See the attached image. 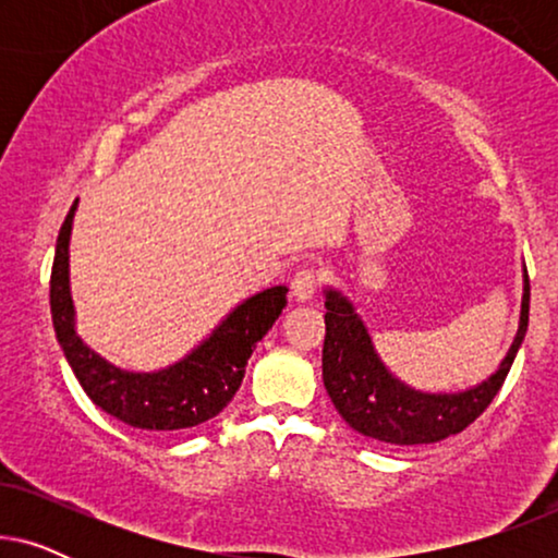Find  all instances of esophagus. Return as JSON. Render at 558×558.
<instances>
[{"label":"esophagus","instance_id":"obj_1","mask_svg":"<svg viewBox=\"0 0 558 558\" xmlns=\"http://www.w3.org/2000/svg\"><path fill=\"white\" fill-rule=\"evenodd\" d=\"M317 271L315 269H300L292 277V281H289V289H292V296L296 302H310L312 296H315L317 292Z\"/></svg>","mask_w":558,"mask_h":558}]
</instances>
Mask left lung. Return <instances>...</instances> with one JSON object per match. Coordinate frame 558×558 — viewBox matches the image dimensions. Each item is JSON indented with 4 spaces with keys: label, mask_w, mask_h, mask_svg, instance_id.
Wrapping results in <instances>:
<instances>
[{
    "label": "left lung",
    "mask_w": 558,
    "mask_h": 558,
    "mask_svg": "<svg viewBox=\"0 0 558 558\" xmlns=\"http://www.w3.org/2000/svg\"><path fill=\"white\" fill-rule=\"evenodd\" d=\"M323 294L327 307L323 348L327 396L348 426L384 445H434L470 426L500 391L529 330L531 287L523 264L521 317L498 371L490 373L483 384L462 391H422L401 380L384 363L373 345L368 325L357 315L348 294L330 284L323 289Z\"/></svg>",
    "instance_id": "obj_1"
}]
</instances>
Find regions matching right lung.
Here are the masks:
<instances>
[{"label": "right lung", "mask_w": 558, "mask_h": 558, "mask_svg": "<svg viewBox=\"0 0 558 558\" xmlns=\"http://www.w3.org/2000/svg\"><path fill=\"white\" fill-rule=\"evenodd\" d=\"M73 203L56 243L50 277V312L56 338L75 378L98 409L147 432H180L201 426L223 411L246 376L258 340L287 307V287H269L235 304L210 335L165 368L132 371L106 361L75 330L71 294Z\"/></svg>", "instance_id": "1"}]
</instances>
